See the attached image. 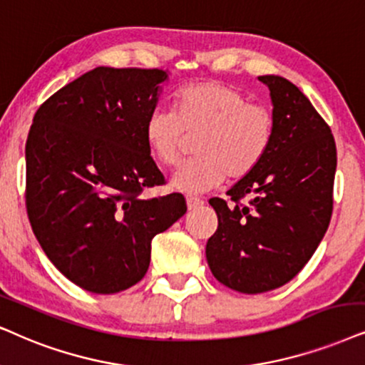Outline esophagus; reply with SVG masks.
<instances>
[{
	"label": "esophagus",
	"instance_id": "1",
	"mask_svg": "<svg viewBox=\"0 0 365 365\" xmlns=\"http://www.w3.org/2000/svg\"><path fill=\"white\" fill-rule=\"evenodd\" d=\"M200 205H204V200H202V198L192 197V195L187 197V207H188V210L198 209V207H200Z\"/></svg>",
	"mask_w": 365,
	"mask_h": 365
}]
</instances>
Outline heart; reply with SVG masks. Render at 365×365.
I'll list each match as a JSON object with an SVG mask.
<instances>
[{
  "mask_svg": "<svg viewBox=\"0 0 365 365\" xmlns=\"http://www.w3.org/2000/svg\"><path fill=\"white\" fill-rule=\"evenodd\" d=\"M197 135L198 158L182 165L172 178L182 192H207L225 177H247L273 143L274 116L266 106L249 103L236 87L204 81L178 92L175 110L151 109L145 123L150 153L163 167L177 165L187 136Z\"/></svg>",
  "mask_w": 365,
  "mask_h": 365,
  "instance_id": "obj_1",
  "label": "heart"
}]
</instances>
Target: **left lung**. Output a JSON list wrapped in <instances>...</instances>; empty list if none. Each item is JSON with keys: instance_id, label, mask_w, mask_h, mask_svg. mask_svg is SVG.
<instances>
[{"instance_id": "1", "label": "left lung", "mask_w": 365, "mask_h": 365, "mask_svg": "<svg viewBox=\"0 0 365 365\" xmlns=\"http://www.w3.org/2000/svg\"><path fill=\"white\" fill-rule=\"evenodd\" d=\"M259 81L273 101V143L229 202L209 200L219 225L205 247L217 281L247 294L279 288L310 261L330 224L336 168L334 135L307 96L284 77Z\"/></svg>"}]
</instances>
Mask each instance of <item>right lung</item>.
Masks as SVG:
<instances>
[{"mask_svg": "<svg viewBox=\"0 0 365 365\" xmlns=\"http://www.w3.org/2000/svg\"><path fill=\"white\" fill-rule=\"evenodd\" d=\"M165 81L161 68L98 67L34 116L26 214L53 266L87 292L118 293L143 279L151 239L187 212L180 193L141 197L165 183L145 140Z\"/></svg>", "mask_w": 365, "mask_h": 365, "instance_id": "add662e5", "label": "right lung"}]
</instances>
